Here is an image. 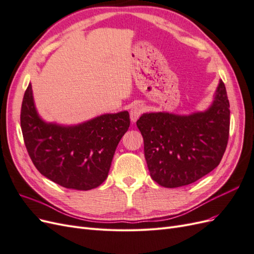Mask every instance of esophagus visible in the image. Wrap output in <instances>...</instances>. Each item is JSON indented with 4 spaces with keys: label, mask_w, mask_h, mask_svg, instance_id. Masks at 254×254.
I'll return each mask as SVG.
<instances>
[{
    "label": "esophagus",
    "mask_w": 254,
    "mask_h": 254,
    "mask_svg": "<svg viewBox=\"0 0 254 254\" xmlns=\"http://www.w3.org/2000/svg\"><path fill=\"white\" fill-rule=\"evenodd\" d=\"M143 110H144V107L143 105L141 104H136L134 105L131 110H130V120H131V122H136V120L140 118V115L143 113Z\"/></svg>",
    "instance_id": "34e87169"
}]
</instances>
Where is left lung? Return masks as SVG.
Listing matches in <instances>:
<instances>
[{"mask_svg": "<svg viewBox=\"0 0 254 254\" xmlns=\"http://www.w3.org/2000/svg\"><path fill=\"white\" fill-rule=\"evenodd\" d=\"M230 104L221 80L204 112L145 113L136 121L150 177L161 187L188 186L217 167L226 151Z\"/></svg>", "mask_w": 254, "mask_h": 254, "instance_id": "1", "label": "left lung"}]
</instances>
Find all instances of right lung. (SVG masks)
Returning <instances> with one entry per match:
<instances>
[{"label": "right lung", "instance_id": "add662e5", "mask_svg": "<svg viewBox=\"0 0 254 254\" xmlns=\"http://www.w3.org/2000/svg\"><path fill=\"white\" fill-rule=\"evenodd\" d=\"M20 121L37 170L61 187L79 190L95 189L107 179L117 146L130 125L128 111L104 114L76 126L45 123L36 111L30 83Z\"/></svg>", "mask_w": 254, "mask_h": 254}]
</instances>
